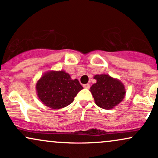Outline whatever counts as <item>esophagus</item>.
Returning <instances> with one entry per match:
<instances>
[{
  "mask_svg": "<svg viewBox=\"0 0 158 158\" xmlns=\"http://www.w3.org/2000/svg\"><path fill=\"white\" fill-rule=\"evenodd\" d=\"M83 87H84L85 88H86V89H89L90 88V85L89 84H85L83 85Z\"/></svg>",
  "mask_w": 158,
  "mask_h": 158,
  "instance_id": "34e87169",
  "label": "esophagus"
}]
</instances>
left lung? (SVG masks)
I'll list each match as a JSON object with an SVG mask.
<instances>
[{"instance_id":"obj_1","label":"left lung","mask_w":158,"mask_h":158,"mask_svg":"<svg viewBox=\"0 0 158 158\" xmlns=\"http://www.w3.org/2000/svg\"><path fill=\"white\" fill-rule=\"evenodd\" d=\"M94 78L97 82L90 87V91L97 106L109 110L122 102L126 93L122 81L107 74L95 75Z\"/></svg>"}]
</instances>
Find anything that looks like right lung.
<instances>
[{
	"mask_svg": "<svg viewBox=\"0 0 158 158\" xmlns=\"http://www.w3.org/2000/svg\"><path fill=\"white\" fill-rule=\"evenodd\" d=\"M35 89L44 106L59 109L71 104L83 87L78 79H72L64 70H49L38 80Z\"/></svg>",
	"mask_w": 158,
	"mask_h": 158,
	"instance_id": "1",
	"label": "right lung"
}]
</instances>
